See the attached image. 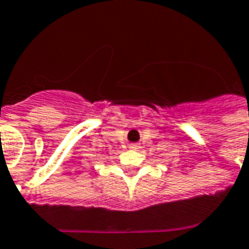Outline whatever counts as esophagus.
<instances>
[{
    "label": "esophagus",
    "instance_id": "34e87169",
    "mask_svg": "<svg viewBox=\"0 0 249 249\" xmlns=\"http://www.w3.org/2000/svg\"><path fill=\"white\" fill-rule=\"evenodd\" d=\"M129 148H130V149H138L139 145L137 144V143H131V144H129Z\"/></svg>",
    "mask_w": 249,
    "mask_h": 249
}]
</instances>
